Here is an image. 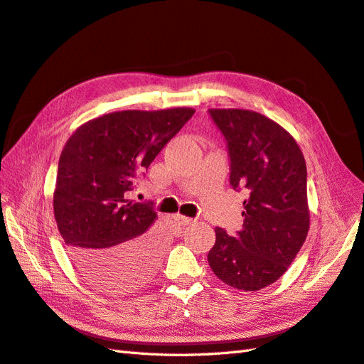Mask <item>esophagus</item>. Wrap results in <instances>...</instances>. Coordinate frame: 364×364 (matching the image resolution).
<instances>
[{"label": "esophagus", "mask_w": 364, "mask_h": 364, "mask_svg": "<svg viewBox=\"0 0 364 364\" xmlns=\"http://www.w3.org/2000/svg\"><path fill=\"white\" fill-rule=\"evenodd\" d=\"M173 220L178 223V225H181V226H188V225H191V223H193L195 220L193 218H191V217H184V215H175L173 217Z\"/></svg>", "instance_id": "34e87169"}]
</instances>
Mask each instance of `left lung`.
<instances>
[{"label": "left lung", "instance_id": "left-lung-1", "mask_svg": "<svg viewBox=\"0 0 364 364\" xmlns=\"http://www.w3.org/2000/svg\"><path fill=\"white\" fill-rule=\"evenodd\" d=\"M225 135L230 184L245 188L243 229L235 237L215 228L209 266L223 283L255 292L275 283L309 232L307 172L301 149L284 127L258 112L209 109Z\"/></svg>", "mask_w": 364, "mask_h": 364}]
</instances>
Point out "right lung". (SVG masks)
<instances>
[{
  "label": "right lung",
  "instance_id": "1",
  "mask_svg": "<svg viewBox=\"0 0 364 364\" xmlns=\"http://www.w3.org/2000/svg\"><path fill=\"white\" fill-rule=\"evenodd\" d=\"M195 114L191 107L119 110L81 124L60 156L53 213L73 267L101 291L121 294L156 271L160 241L151 204L127 192Z\"/></svg>",
  "mask_w": 364,
  "mask_h": 364
}]
</instances>
